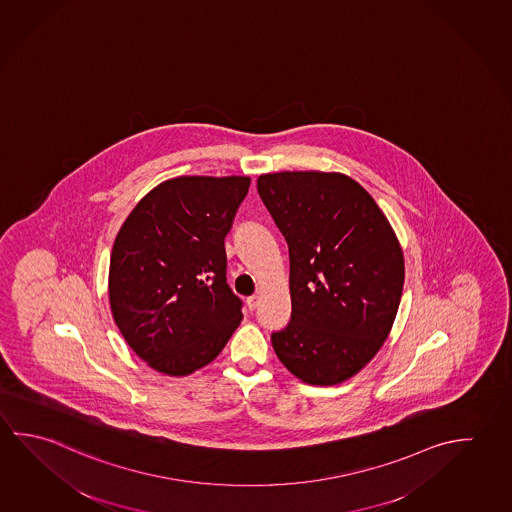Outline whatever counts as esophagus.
Instances as JSON below:
<instances>
[{
	"label": "esophagus",
	"mask_w": 512,
	"mask_h": 512,
	"mask_svg": "<svg viewBox=\"0 0 512 512\" xmlns=\"http://www.w3.org/2000/svg\"><path fill=\"white\" fill-rule=\"evenodd\" d=\"M246 305H248L250 311H255L257 305H259V296H248V298H246Z\"/></svg>",
	"instance_id": "obj_1"
}]
</instances>
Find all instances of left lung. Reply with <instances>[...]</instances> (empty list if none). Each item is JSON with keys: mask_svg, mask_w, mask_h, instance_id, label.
Segmentation results:
<instances>
[{"mask_svg": "<svg viewBox=\"0 0 512 512\" xmlns=\"http://www.w3.org/2000/svg\"><path fill=\"white\" fill-rule=\"evenodd\" d=\"M257 190L289 248L291 322L271 334L273 350L307 385L343 383L392 331L404 284L399 239L341 172L262 174Z\"/></svg>", "mask_w": 512, "mask_h": 512, "instance_id": "obj_1", "label": "left lung"}]
</instances>
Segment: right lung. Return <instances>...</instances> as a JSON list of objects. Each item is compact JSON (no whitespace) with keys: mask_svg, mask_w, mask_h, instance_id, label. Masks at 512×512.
<instances>
[{"mask_svg":"<svg viewBox=\"0 0 512 512\" xmlns=\"http://www.w3.org/2000/svg\"><path fill=\"white\" fill-rule=\"evenodd\" d=\"M248 176H180L138 201L111 250L109 305L138 358L189 376L225 349L243 320L226 284L225 237Z\"/></svg>","mask_w":512,"mask_h":512,"instance_id":"obj_1","label":"right lung"}]
</instances>
